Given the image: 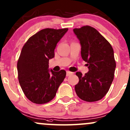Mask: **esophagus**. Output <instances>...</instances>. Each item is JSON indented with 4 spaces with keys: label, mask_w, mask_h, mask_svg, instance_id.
Returning <instances> with one entry per match:
<instances>
[{
    "label": "esophagus",
    "mask_w": 130,
    "mask_h": 130,
    "mask_svg": "<svg viewBox=\"0 0 130 130\" xmlns=\"http://www.w3.org/2000/svg\"><path fill=\"white\" fill-rule=\"evenodd\" d=\"M73 72H70V71H67V76H70L71 75H72Z\"/></svg>",
    "instance_id": "esophagus-1"
}]
</instances>
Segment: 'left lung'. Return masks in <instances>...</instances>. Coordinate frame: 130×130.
<instances>
[{"label": "left lung", "mask_w": 130, "mask_h": 130, "mask_svg": "<svg viewBox=\"0 0 130 130\" xmlns=\"http://www.w3.org/2000/svg\"><path fill=\"white\" fill-rule=\"evenodd\" d=\"M73 31L80 41L81 57L88 63L89 68L85 75L76 73L79 82L75 85V92L86 102L99 101L107 93L113 80L116 62L113 48L103 36L90 26L75 28Z\"/></svg>", "instance_id": "left-lung-1"}]
</instances>
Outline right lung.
<instances>
[{"instance_id": "obj_1", "label": "right lung", "mask_w": 130, "mask_h": 130, "mask_svg": "<svg viewBox=\"0 0 130 130\" xmlns=\"http://www.w3.org/2000/svg\"><path fill=\"white\" fill-rule=\"evenodd\" d=\"M68 28H45L28 39L17 62L20 85L27 98L37 104L47 103L55 97L66 72H49V59L54 57L57 44Z\"/></svg>"}]
</instances>
